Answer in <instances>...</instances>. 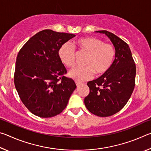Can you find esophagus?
Masks as SVG:
<instances>
[{"instance_id":"esophagus-1","label":"esophagus","mask_w":151,"mask_h":151,"mask_svg":"<svg viewBox=\"0 0 151 151\" xmlns=\"http://www.w3.org/2000/svg\"><path fill=\"white\" fill-rule=\"evenodd\" d=\"M75 83H76V86H79L80 85H82V83H80V82H77V81H76L75 82Z\"/></svg>"}]
</instances>
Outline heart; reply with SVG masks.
I'll return each instance as SVG.
<instances>
[{
  "instance_id": "1",
  "label": "heart",
  "mask_w": 151,
  "mask_h": 151,
  "mask_svg": "<svg viewBox=\"0 0 151 151\" xmlns=\"http://www.w3.org/2000/svg\"><path fill=\"white\" fill-rule=\"evenodd\" d=\"M75 44L82 52L88 56L85 62V66H76L70 70L69 76L74 80L78 82L87 81L93 77L94 73L96 75H103L111 68L115 56L113 45L94 37L79 39ZM58 57L67 67L75 65V50L67 43L59 48Z\"/></svg>"
}]
</instances>
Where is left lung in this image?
I'll use <instances>...</instances> for the list:
<instances>
[{
	"label": "left lung",
	"mask_w": 151,
	"mask_h": 151,
	"mask_svg": "<svg viewBox=\"0 0 151 151\" xmlns=\"http://www.w3.org/2000/svg\"><path fill=\"white\" fill-rule=\"evenodd\" d=\"M96 32L105 34L111 40L115 58L106 73L87 83L90 93L84 101L91 113L106 117L121 111L129 100L135 86L136 65L127 42L107 30Z\"/></svg>",
	"instance_id": "8db88e82"
}]
</instances>
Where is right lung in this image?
Masks as SVG:
<instances>
[{
    "label": "right lung",
    "mask_w": 151,
    "mask_h": 151,
    "mask_svg": "<svg viewBox=\"0 0 151 151\" xmlns=\"http://www.w3.org/2000/svg\"><path fill=\"white\" fill-rule=\"evenodd\" d=\"M75 35L46 29L32 37L18 53L14 83L20 100L42 118L58 115L76 88L58 57L61 46Z\"/></svg>",
    "instance_id": "add662e5"
}]
</instances>
